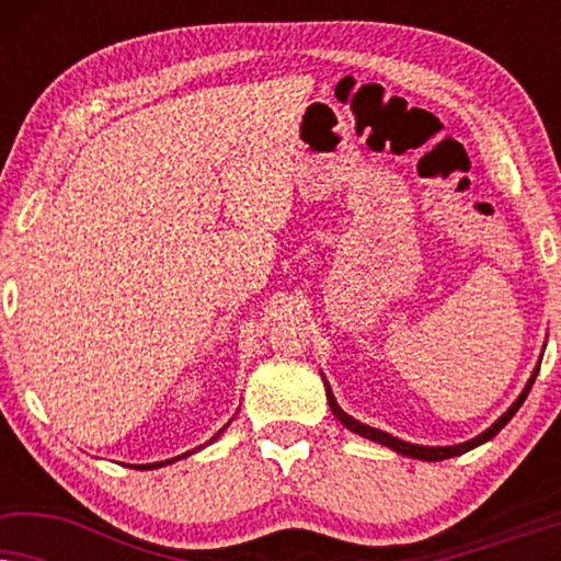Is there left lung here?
Masks as SVG:
<instances>
[{
    "instance_id": "obj_1",
    "label": "left lung",
    "mask_w": 561,
    "mask_h": 561,
    "mask_svg": "<svg viewBox=\"0 0 561 561\" xmlns=\"http://www.w3.org/2000/svg\"><path fill=\"white\" fill-rule=\"evenodd\" d=\"M536 373L539 370H534V375H531V380H528V386L524 388V393L518 396V401L511 405L508 411L503 413L501 419L495 421L493 426L488 428V432H482L478 439H470V442H465V444H455V447H419V444H409V442H401V439H396V436H390V434H386V432H380V428H373V426H365V424H359V421H355L352 416H347V413H344L340 405H336V401H334V396H332V390H329V386H327V401H329V405H332V413L336 419L342 421L344 426L350 428V432H355V434H359V436H367V439H373V442H380V444H386V447H390V449H396L398 455H405V457H416V459H426V462H436V459H449V457H457V455H465V451H470V449H474L478 447V444H482V442H488V439H493V436L501 432V428L508 424V421L513 419V413H516L518 409H520V403L526 401V396H528V390H531V386H534V378H536Z\"/></svg>"
}]
</instances>
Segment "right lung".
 <instances>
[{
    "instance_id": "right-lung-1",
    "label": "right lung",
    "mask_w": 561,
    "mask_h": 561,
    "mask_svg": "<svg viewBox=\"0 0 561 561\" xmlns=\"http://www.w3.org/2000/svg\"><path fill=\"white\" fill-rule=\"evenodd\" d=\"M219 436V434H217ZM181 457H186V455H181ZM179 459V457H175ZM171 462V459H165V462H152V465H140V470H152V467H163V465H168Z\"/></svg>"
}]
</instances>
